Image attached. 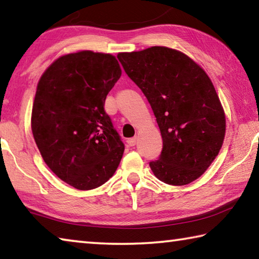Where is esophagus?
Here are the masks:
<instances>
[{
  "instance_id": "1",
  "label": "esophagus",
  "mask_w": 259,
  "mask_h": 259,
  "mask_svg": "<svg viewBox=\"0 0 259 259\" xmlns=\"http://www.w3.org/2000/svg\"><path fill=\"white\" fill-rule=\"evenodd\" d=\"M126 143H128L129 146H135L136 144H137V137H133V138H129L126 140Z\"/></svg>"
}]
</instances>
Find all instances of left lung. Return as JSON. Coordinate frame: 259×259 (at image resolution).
Listing matches in <instances>:
<instances>
[{"label":"left lung","mask_w":259,"mask_h":259,"mask_svg":"<svg viewBox=\"0 0 259 259\" xmlns=\"http://www.w3.org/2000/svg\"><path fill=\"white\" fill-rule=\"evenodd\" d=\"M145 95L163 147L150 166L157 179L182 186L198 179L222 148L225 114L209 76L183 52L165 47L117 55Z\"/></svg>","instance_id":"1"}]
</instances>
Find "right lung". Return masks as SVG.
Instances as JSON below:
<instances>
[{"instance_id":"obj_1","label":"right lung","mask_w":259,"mask_h":259,"mask_svg":"<svg viewBox=\"0 0 259 259\" xmlns=\"http://www.w3.org/2000/svg\"><path fill=\"white\" fill-rule=\"evenodd\" d=\"M121 73L114 56L85 50L55 60L37 83L35 143L51 171L77 190L106 183L123 155L124 144L104 109Z\"/></svg>"}]
</instances>
